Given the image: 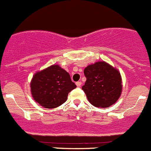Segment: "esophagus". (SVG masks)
Here are the masks:
<instances>
[{
  "label": "esophagus",
  "instance_id": "34e87169",
  "mask_svg": "<svg viewBox=\"0 0 151 151\" xmlns=\"http://www.w3.org/2000/svg\"><path fill=\"white\" fill-rule=\"evenodd\" d=\"M76 86H78V87H80V86H81V81H77L76 83Z\"/></svg>",
  "mask_w": 151,
  "mask_h": 151
}]
</instances>
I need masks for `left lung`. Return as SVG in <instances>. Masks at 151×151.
Returning <instances> with one entry per match:
<instances>
[{
    "mask_svg": "<svg viewBox=\"0 0 151 151\" xmlns=\"http://www.w3.org/2000/svg\"><path fill=\"white\" fill-rule=\"evenodd\" d=\"M83 73L86 81L82 89L92 105L105 109L117 102L122 92V78L116 68L101 61L88 65Z\"/></svg>",
    "mask_w": 151,
    "mask_h": 151,
    "instance_id": "8db88e82",
    "label": "left lung"
}]
</instances>
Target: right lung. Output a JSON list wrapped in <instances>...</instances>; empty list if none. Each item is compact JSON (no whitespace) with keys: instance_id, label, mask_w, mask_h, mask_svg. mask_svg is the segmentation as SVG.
<instances>
[{"instance_id":"obj_1","label":"right lung","mask_w":151,"mask_h":151,"mask_svg":"<svg viewBox=\"0 0 151 151\" xmlns=\"http://www.w3.org/2000/svg\"><path fill=\"white\" fill-rule=\"evenodd\" d=\"M30 85L34 101L46 109L63 104L68 99V93L76 87L69 73L58 65L36 73Z\"/></svg>"}]
</instances>
